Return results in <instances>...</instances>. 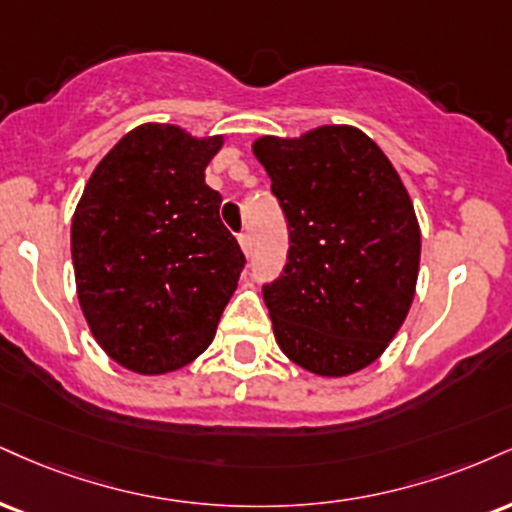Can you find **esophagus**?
Wrapping results in <instances>:
<instances>
[{
    "label": "esophagus",
    "instance_id": "34e87169",
    "mask_svg": "<svg viewBox=\"0 0 512 512\" xmlns=\"http://www.w3.org/2000/svg\"><path fill=\"white\" fill-rule=\"evenodd\" d=\"M238 243H240V248H243L245 255H250V252H252V240H250L248 233H238Z\"/></svg>",
    "mask_w": 512,
    "mask_h": 512
}]
</instances>
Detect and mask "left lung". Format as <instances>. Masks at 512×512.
Listing matches in <instances>:
<instances>
[{"mask_svg":"<svg viewBox=\"0 0 512 512\" xmlns=\"http://www.w3.org/2000/svg\"><path fill=\"white\" fill-rule=\"evenodd\" d=\"M288 221V262L262 295L279 348L319 377L384 353L415 298L420 226L389 157L353 126L255 140Z\"/></svg>","mask_w":512,"mask_h":512,"instance_id":"left-lung-1","label":"left lung"}]
</instances>
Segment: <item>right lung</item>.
<instances>
[{
	"instance_id": "right-lung-1",
	"label": "right lung",
	"mask_w": 512,
	"mask_h": 512,
	"mask_svg": "<svg viewBox=\"0 0 512 512\" xmlns=\"http://www.w3.org/2000/svg\"><path fill=\"white\" fill-rule=\"evenodd\" d=\"M224 138L145 123L92 171L71 224L80 310L112 360L138 374L193 362L212 343L245 255L205 183Z\"/></svg>"
}]
</instances>
